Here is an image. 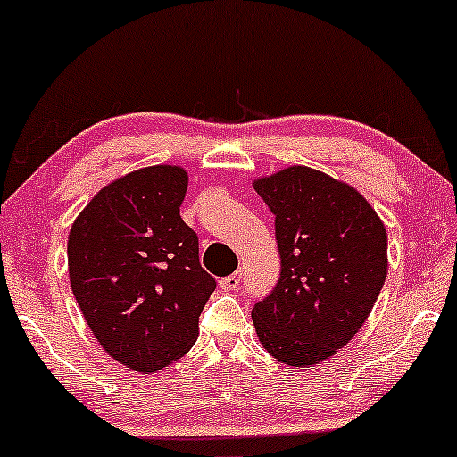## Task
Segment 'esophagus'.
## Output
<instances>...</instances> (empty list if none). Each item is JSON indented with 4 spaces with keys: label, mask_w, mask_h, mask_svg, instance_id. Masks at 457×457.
I'll use <instances>...</instances> for the list:
<instances>
[{
    "label": "esophagus",
    "mask_w": 457,
    "mask_h": 457,
    "mask_svg": "<svg viewBox=\"0 0 457 457\" xmlns=\"http://www.w3.org/2000/svg\"><path fill=\"white\" fill-rule=\"evenodd\" d=\"M239 283H241V270H237L235 275H228L224 277V279H220V287L224 292H233V289L239 287Z\"/></svg>",
    "instance_id": "esophagus-1"
}]
</instances>
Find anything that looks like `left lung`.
<instances>
[{
  "label": "left lung",
  "mask_w": 457,
  "mask_h": 457,
  "mask_svg": "<svg viewBox=\"0 0 457 457\" xmlns=\"http://www.w3.org/2000/svg\"><path fill=\"white\" fill-rule=\"evenodd\" d=\"M275 214L281 277L252 311L260 345L292 367H315L367 321L388 272V235L348 182L306 165L253 178Z\"/></svg>",
  "instance_id": "8db88e82"
}]
</instances>
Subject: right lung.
<instances>
[{"label": "right lung", "mask_w": 457, "mask_h": 457, "mask_svg": "<svg viewBox=\"0 0 457 457\" xmlns=\"http://www.w3.org/2000/svg\"><path fill=\"white\" fill-rule=\"evenodd\" d=\"M187 187L180 165L134 170L100 188L69 230V281L87 328L140 373L191 351L216 287L180 218Z\"/></svg>", "instance_id": "1"}]
</instances>
